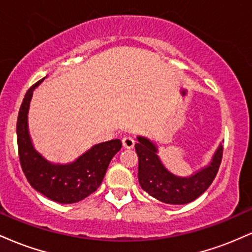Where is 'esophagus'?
<instances>
[{"label": "esophagus", "mask_w": 252, "mask_h": 252, "mask_svg": "<svg viewBox=\"0 0 252 252\" xmlns=\"http://www.w3.org/2000/svg\"><path fill=\"white\" fill-rule=\"evenodd\" d=\"M122 143H123L124 148L131 149V148H134V146H135V140L132 137H130V136H126V137H124L122 140Z\"/></svg>", "instance_id": "esophagus-1"}]
</instances>
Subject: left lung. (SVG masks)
I'll return each mask as SVG.
<instances>
[{"label": "left lung", "mask_w": 252, "mask_h": 252, "mask_svg": "<svg viewBox=\"0 0 252 252\" xmlns=\"http://www.w3.org/2000/svg\"><path fill=\"white\" fill-rule=\"evenodd\" d=\"M137 141L135 149L138 156V182L149 195L164 204L182 205L195 200L215 180L221 162L220 143L209 166L182 178L170 173L163 166L155 143L142 136H137Z\"/></svg>", "instance_id": "8db88e82"}]
</instances>
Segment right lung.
Here are the masks:
<instances>
[{
    "label": "right lung",
    "mask_w": 252,
    "mask_h": 252,
    "mask_svg": "<svg viewBox=\"0 0 252 252\" xmlns=\"http://www.w3.org/2000/svg\"><path fill=\"white\" fill-rule=\"evenodd\" d=\"M35 85L28 90L20 106L16 123L17 147L21 168L34 189L60 204L78 202L102 184L110 161L122 148L121 140L94 144L71 163H52L37 153L28 131V110Z\"/></svg>",
    "instance_id": "right-lung-1"
}]
</instances>
